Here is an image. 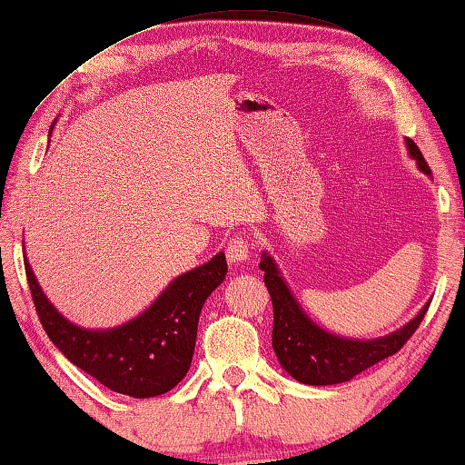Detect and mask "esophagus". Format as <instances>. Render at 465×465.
Wrapping results in <instances>:
<instances>
[{
	"instance_id": "obj_1",
	"label": "esophagus",
	"mask_w": 465,
	"mask_h": 465,
	"mask_svg": "<svg viewBox=\"0 0 465 465\" xmlns=\"http://www.w3.org/2000/svg\"><path fill=\"white\" fill-rule=\"evenodd\" d=\"M249 257H252V241H249L247 237H241V234H237V237H232L231 241H228L226 245V260L231 263H242L247 262Z\"/></svg>"
}]
</instances>
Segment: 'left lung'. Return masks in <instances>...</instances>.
I'll return each mask as SVG.
<instances>
[{
    "label": "left lung",
    "instance_id": "8db88e82",
    "mask_svg": "<svg viewBox=\"0 0 465 465\" xmlns=\"http://www.w3.org/2000/svg\"><path fill=\"white\" fill-rule=\"evenodd\" d=\"M405 145L411 158L418 162V168L430 176V168H428L416 143L405 139ZM260 270L263 272V282L268 287L270 299H272V347L278 361L295 381L313 384V387L347 382L363 370L382 361L384 357L395 355L418 331L428 312V305H430L426 303L411 322L387 334V337L372 341L342 339L322 331L307 318V313L299 307L297 299L291 295L287 282L282 281L274 260L268 253L262 255Z\"/></svg>",
    "mask_w": 465,
    "mask_h": 465
}]
</instances>
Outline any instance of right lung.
Returning a JSON list of instances; mask_svg holds the SVG:
<instances>
[{
    "label": "right lung",
    "instance_id": "obj_1",
    "mask_svg": "<svg viewBox=\"0 0 465 465\" xmlns=\"http://www.w3.org/2000/svg\"><path fill=\"white\" fill-rule=\"evenodd\" d=\"M25 270L35 310L54 345L104 387L134 399L163 395L187 376L199 313L228 272L224 253L213 255L203 266L174 278L131 322L108 331H84L47 302L26 260Z\"/></svg>",
    "mask_w": 465,
    "mask_h": 465
}]
</instances>
